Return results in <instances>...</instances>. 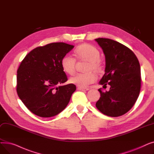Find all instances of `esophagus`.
Segmentation results:
<instances>
[{
	"mask_svg": "<svg viewBox=\"0 0 154 154\" xmlns=\"http://www.w3.org/2000/svg\"><path fill=\"white\" fill-rule=\"evenodd\" d=\"M77 88H78V90H79V91H83L89 90V88H83V87H78Z\"/></svg>",
	"mask_w": 154,
	"mask_h": 154,
	"instance_id": "34e87169",
	"label": "esophagus"
}]
</instances>
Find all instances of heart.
Returning a JSON list of instances; mask_svg holds the SVG:
<instances>
[{
	"instance_id": "heart-1",
	"label": "heart",
	"mask_w": 154,
	"mask_h": 154,
	"mask_svg": "<svg viewBox=\"0 0 154 154\" xmlns=\"http://www.w3.org/2000/svg\"><path fill=\"white\" fill-rule=\"evenodd\" d=\"M74 54L77 59H86L89 61L90 63L88 66V70L93 69L97 72L102 71V66L100 62L101 55L99 51L95 47L88 44L80 45L75 48ZM75 63L76 59L74 57L66 55L62 59L60 66L64 72L72 75L75 72ZM97 76L95 73L92 71H89L77 73L70 78L69 82L71 84L84 88L95 82Z\"/></svg>"
}]
</instances>
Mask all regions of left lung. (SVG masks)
<instances>
[{"instance_id": "obj_1", "label": "left lung", "mask_w": 154, "mask_h": 154, "mask_svg": "<svg viewBox=\"0 0 154 154\" xmlns=\"http://www.w3.org/2000/svg\"><path fill=\"white\" fill-rule=\"evenodd\" d=\"M95 41L106 56L105 74L99 84L109 91L98 90L100 97L95 106L104 115L116 117L130 110L139 97L141 87L140 66L135 54L114 40L98 38Z\"/></svg>"}]
</instances>
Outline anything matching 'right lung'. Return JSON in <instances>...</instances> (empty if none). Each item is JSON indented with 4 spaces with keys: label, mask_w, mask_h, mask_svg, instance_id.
<instances>
[{
    "label": "right lung",
    "mask_w": 154,
    "mask_h": 154,
    "mask_svg": "<svg viewBox=\"0 0 154 154\" xmlns=\"http://www.w3.org/2000/svg\"><path fill=\"white\" fill-rule=\"evenodd\" d=\"M74 47L64 42L48 44L36 47L21 62L16 89L20 99L35 115L53 117L67 107L76 86L59 85L67 80L60 62Z\"/></svg>",
    "instance_id": "obj_1"
}]
</instances>
